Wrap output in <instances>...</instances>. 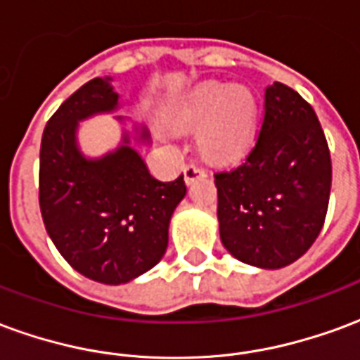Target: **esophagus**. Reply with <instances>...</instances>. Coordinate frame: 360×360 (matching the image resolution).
Wrapping results in <instances>:
<instances>
[{
  "mask_svg": "<svg viewBox=\"0 0 360 360\" xmlns=\"http://www.w3.org/2000/svg\"><path fill=\"white\" fill-rule=\"evenodd\" d=\"M183 175H185V183L191 185V183H195L196 179H200V177H206V169H204L202 165L195 164V162H191V164L185 165V169H183Z\"/></svg>",
  "mask_w": 360,
  "mask_h": 360,
  "instance_id": "esophagus-1",
  "label": "esophagus"
}]
</instances>
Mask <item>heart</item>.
Returning <instances> with one entry per match:
<instances>
[{
    "mask_svg": "<svg viewBox=\"0 0 360 360\" xmlns=\"http://www.w3.org/2000/svg\"><path fill=\"white\" fill-rule=\"evenodd\" d=\"M172 121L185 131L198 129L196 141L204 156L229 162L241 156L255 141L257 102L245 86L212 82L181 102Z\"/></svg>",
    "mask_w": 360,
    "mask_h": 360,
    "instance_id": "1",
    "label": "heart"
}]
</instances>
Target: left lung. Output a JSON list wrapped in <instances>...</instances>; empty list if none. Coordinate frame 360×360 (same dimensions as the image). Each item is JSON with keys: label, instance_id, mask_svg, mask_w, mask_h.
<instances>
[{"label": "left lung", "instance_id": "1", "mask_svg": "<svg viewBox=\"0 0 360 360\" xmlns=\"http://www.w3.org/2000/svg\"><path fill=\"white\" fill-rule=\"evenodd\" d=\"M219 239L245 264L278 270L301 258L324 226L332 160L314 110L281 82L241 164L216 175Z\"/></svg>", "mask_w": 360, "mask_h": 360}]
</instances>
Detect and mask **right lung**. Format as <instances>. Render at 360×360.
<instances>
[{
    "label": "right lung",
    "mask_w": 360,
    "mask_h": 360,
    "mask_svg": "<svg viewBox=\"0 0 360 360\" xmlns=\"http://www.w3.org/2000/svg\"><path fill=\"white\" fill-rule=\"evenodd\" d=\"M117 110L111 77L92 79L51 115L40 146L46 231L75 270L105 285L127 283L162 260L173 212L187 195L183 175L156 179L131 146L150 144L144 127L134 125L133 134L125 129L121 144L103 156L82 154L79 123Z\"/></svg>",
    "instance_id": "obj_1"
}]
</instances>
